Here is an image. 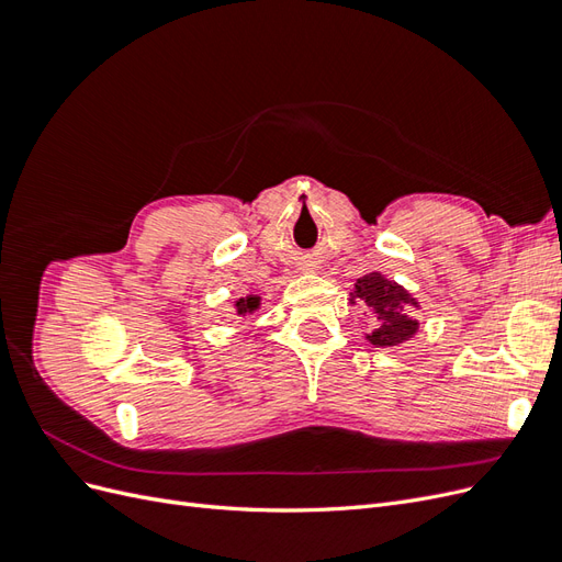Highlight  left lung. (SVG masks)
Segmentation results:
<instances>
[{
  "mask_svg": "<svg viewBox=\"0 0 562 562\" xmlns=\"http://www.w3.org/2000/svg\"><path fill=\"white\" fill-rule=\"evenodd\" d=\"M351 302H361L378 318V328L366 335L370 345L398 347L419 330V321L407 314V307L417 310L419 302L380 271H370L353 283Z\"/></svg>",
  "mask_w": 562,
  "mask_h": 562,
  "instance_id": "left-lung-1",
  "label": "left lung"
}]
</instances>
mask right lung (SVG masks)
<instances>
[{"mask_svg":"<svg viewBox=\"0 0 562 562\" xmlns=\"http://www.w3.org/2000/svg\"><path fill=\"white\" fill-rule=\"evenodd\" d=\"M255 310H260V297L258 295H246L236 300V312L239 314H252Z\"/></svg>","mask_w":562,"mask_h":562,"instance_id":"1","label":"right lung"}]
</instances>
